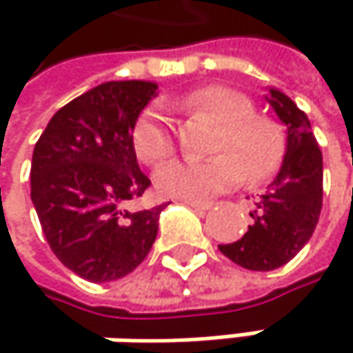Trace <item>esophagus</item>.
Masks as SVG:
<instances>
[{
  "label": "esophagus",
  "instance_id": "obj_1",
  "mask_svg": "<svg viewBox=\"0 0 353 353\" xmlns=\"http://www.w3.org/2000/svg\"><path fill=\"white\" fill-rule=\"evenodd\" d=\"M185 206H190V208H194V210H198V212H206V210H210L212 208V204L210 202H200V200H181Z\"/></svg>",
  "mask_w": 353,
  "mask_h": 353
}]
</instances>
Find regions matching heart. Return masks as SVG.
<instances>
[{
  "label": "heart",
  "instance_id": "1",
  "mask_svg": "<svg viewBox=\"0 0 353 353\" xmlns=\"http://www.w3.org/2000/svg\"><path fill=\"white\" fill-rule=\"evenodd\" d=\"M188 106L210 112L223 122L216 137V151L204 159H179L157 170L155 183L163 196L200 200L239 185L249 176L268 174L278 159V134L265 120L251 118L253 106L245 96L227 88H206L188 98ZM132 147L147 163H159L174 155V124L163 104H153L139 114L132 124ZM245 161L248 168L243 161Z\"/></svg>",
  "mask_w": 353,
  "mask_h": 353
}]
</instances>
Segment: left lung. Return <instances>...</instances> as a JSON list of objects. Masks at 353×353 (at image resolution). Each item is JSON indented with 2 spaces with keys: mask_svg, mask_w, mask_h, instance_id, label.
Returning a JSON list of instances; mask_svg holds the SVG:
<instances>
[{
  "mask_svg": "<svg viewBox=\"0 0 353 353\" xmlns=\"http://www.w3.org/2000/svg\"><path fill=\"white\" fill-rule=\"evenodd\" d=\"M265 102L286 126V151L280 170L261 194L247 233L219 245L237 265L270 272L288 263L309 243L323 206V155L307 114L280 90L270 88Z\"/></svg>",
  "mask_w": 353,
  "mask_h": 353,
  "instance_id": "left-lung-1",
  "label": "left lung"
}]
</instances>
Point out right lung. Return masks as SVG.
Masks as SVG:
<instances>
[{
    "instance_id": "right-lung-1",
    "label": "right lung",
    "mask_w": 353,
    "mask_h": 353,
    "mask_svg": "<svg viewBox=\"0 0 353 353\" xmlns=\"http://www.w3.org/2000/svg\"><path fill=\"white\" fill-rule=\"evenodd\" d=\"M155 96L153 81H106L61 108L34 145L30 196L42 233L90 282L124 278L155 243L165 204L128 210L151 185L130 132Z\"/></svg>"
}]
</instances>
